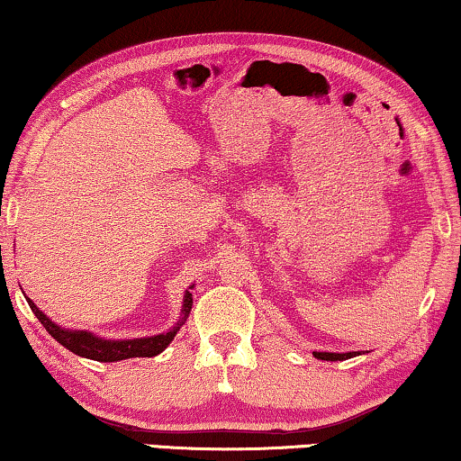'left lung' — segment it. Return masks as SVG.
Instances as JSON below:
<instances>
[{
	"label": "left lung",
	"instance_id": "1",
	"mask_svg": "<svg viewBox=\"0 0 461 461\" xmlns=\"http://www.w3.org/2000/svg\"><path fill=\"white\" fill-rule=\"evenodd\" d=\"M312 356H314V358H319V360H331V362H335V360H348V358H354V356H356V352H348V354H331V352H312Z\"/></svg>",
	"mask_w": 461,
	"mask_h": 461
}]
</instances>
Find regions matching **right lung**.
Listing matches in <instances>:
<instances>
[{
  "label": "right lung",
  "mask_w": 461,
  "mask_h": 461,
  "mask_svg": "<svg viewBox=\"0 0 461 461\" xmlns=\"http://www.w3.org/2000/svg\"><path fill=\"white\" fill-rule=\"evenodd\" d=\"M26 302H29L34 317H37L41 321V325L47 329V333H50L55 341H59L61 346L70 349V352L82 356V358H91L97 362H118V360H128V358H153V356L161 354L163 349L169 346L171 339L176 338L177 329H180L182 322L186 321L192 308V294L186 292V296H184V308H182L184 319L182 322H177V327L171 329V331L155 335V338L123 339V341L101 339V338H95V335L88 331H68V329H61L47 319L45 314L34 306V302L31 298H26Z\"/></svg>",
  "instance_id": "right-lung-1"
}]
</instances>
